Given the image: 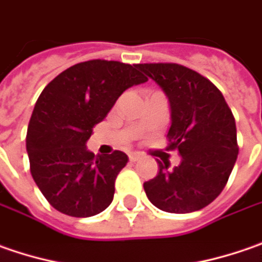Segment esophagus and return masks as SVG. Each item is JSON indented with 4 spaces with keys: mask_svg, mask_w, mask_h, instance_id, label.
<instances>
[{
    "mask_svg": "<svg viewBox=\"0 0 262 262\" xmlns=\"http://www.w3.org/2000/svg\"><path fill=\"white\" fill-rule=\"evenodd\" d=\"M142 158V154L141 152H130L129 154V160H130L132 163H135V161H138V160H141Z\"/></svg>",
    "mask_w": 262,
    "mask_h": 262,
    "instance_id": "esophagus-1",
    "label": "esophagus"
}]
</instances>
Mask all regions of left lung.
<instances>
[{
	"label": "left lung",
	"mask_w": 262,
	"mask_h": 262,
	"mask_svg": "<svg viewBox=\"0 0 262 262\" xmlns=\"http://www.w3.org/2000/svg\"><path fill=\"white\" fill-rule=\"evenodd\" d=\"M168 98L171 126L167 149H177L182 161L170 170L158 161V174L143 189L165 212L185 214L211 204L226 186L239 146L236 123L223 94L204 76L174 63L138 64Z\"/></svg>",
	"instance_id": "obj_1"
}]
</instances>
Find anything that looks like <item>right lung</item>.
<instances>
[{"mask_svg": "<svg viewBox=\"0 0 262 262\" xmlns=\"http://www.w3.org/2000/svg\"><path fill=\"white\" fill-rule=\"evenodd\" d=\"M146 80L138 64L89 60L45 86L29 121L26 149L32 177L55 210L91 217L111 204L129 158L121 151L95 155L86 142L120 95Z\"/></svg>", "mask_w": 262, "mask_h": 262, "instance_id": "add662e5", "label": "right lung"}]
</instances>
